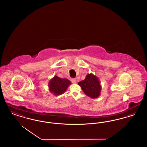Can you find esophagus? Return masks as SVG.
Wrapping results in <instances>:
<instances>
[{
    "label": "esophagus",
    "mask_w": 147,
    "mask_h": 147,
    "mask_svg": "<svg viewBox=\"0 0 147 147\" xmlns=\"http://www.w3.org/2000/svg\"><path fill=\"white\" fill-rule=\"evenodd\" d=\"M71 82L73 83V84H75L76 83V79L75 78H73V79H71Z\"/></svg>",
    "instance_id": "1"
}]
</instances>
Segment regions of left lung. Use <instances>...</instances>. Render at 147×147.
Returning a JSON list of instances; mask_svg holds the SVG:
<instances>
[{"mask_svg":"<svg viewBox=\"0 0 147 147\" xmlns=\"http://www.w3.org/2000/svg\"><path fill=\"white\" fill-rule=\"evenodd\" d=\"M78 84L81 87L84 93L92 98H98L101 90V86L97 77L93 74H88L85 79Z\"/></svg>","mask_w":147,"mask_h":147,"instance_id":"obj_1","label":"left lung"}]
</instances>
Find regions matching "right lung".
<instances>
[{"mask_svg": "<svg viewBox=\"0 0 147 147\" xmlns=\"http://www.w3.org/2000/svg\"><path fill=\"white\" fill-rule=\"evenodd\" d=\"M70 84L71 82L68 79H62L55 76L49 80L48 86L49 91L57 96L63 94Z\"/></svg>", "mask_w": 147, "mask_h": 147, "instance_id": "1", "label": "right lung"}]
</instances>
